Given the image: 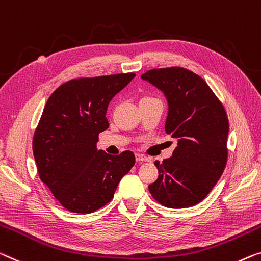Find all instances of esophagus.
Instances as JSON below:
<instances>
[{"label":"esophagus","mask_w":261,"mask_h":261,"mask_svg":"<svg viewBox=\"0 0 261 261\" xmlns=\"http://www.w3.org/2000/svg\"><path fill=\"white\" fill-rule=\"evenodd\" d=\"M136 157V161H137L138 163H143V162H150V157H146V155H144L142 153H136L135 154Z\"/></svg>","instance_id":"1"}]
</instances>
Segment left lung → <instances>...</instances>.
I'll return each mask as SVG.
<instances>
[{
	"label": "left lung",
	"instance_id": "obj_1",
	"mask_svg": "<svg viewBox=\"0 0 261 261\" xmlns=\"http://www.w3.org/2000/svg\"><path fill=\"white\" fill-rule=\"evenodd\" d=\"M142 80L164 93L165 131L177 139L172 155L154 162L159 176L149 191L166 207H191L215 188L226 166V112L206 82L188 69H153Z\"/></svg>",
	"mask_w": 261,
	"mask_h": 261
}]
</instances>
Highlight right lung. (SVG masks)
Segmentation results:
<instances>
[{
	"label": "right lung",
	"instance_id": "add662e5",
	"mask_svg": "<svg viewBox=\"0 0 261 261\" xmlns=\"http://www.w3.org/2000/svg\"><path fill=\"white\" fill-rule=\"evenodd\" d=\"M135 76L69 81L45 104L34 135V158L41 180L69 211L91 213L103 207L135 165L131 151L112 155L97 149L98 135L109 127V103Z\"/></svg>",
	"mask_w": 261,
	"mask_h": 261
}]
</instances>
